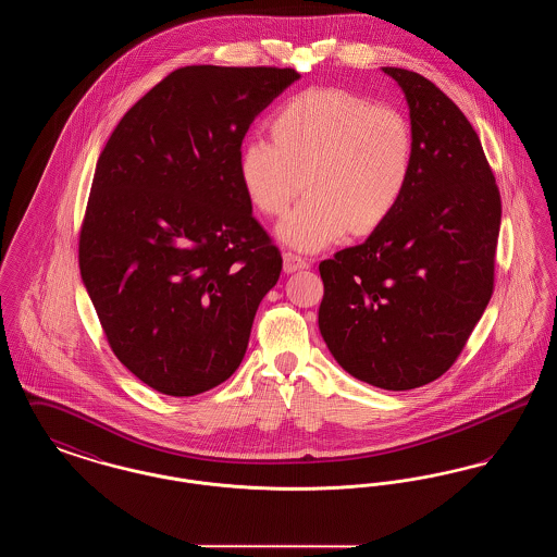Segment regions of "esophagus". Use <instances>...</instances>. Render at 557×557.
I'll list each match as a JSON object with an SVG mask.
<instances>
[{
	"label": "esophagus",
	"mask_w": 557,
	"mask_h": 557,
	"mask_svg": "<svg viewBox=\"0 0 557 557\" xmlns=\"http://www.w3.org/2000/svg\"><path fill=\"white\" fill-rule=\"evenodd\" d=\"M311 265L307 259H302L300 255H294V252H284V271L286 273H294V271H300V269H307Z\"/></svg>",
	"instance_id": "obj_1"
}]
</instances>
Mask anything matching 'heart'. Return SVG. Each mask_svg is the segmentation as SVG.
Here are the masks:
<instances>
[{
	"instance_id": "b5f03b06",
	"label": "heart",
	"mask_w": 557,
	"mask_h": 557,
	"mask_svg": "<svg viewBox=\"0 0 557 557\" xmlns=\"http://www.w3.org/2000/svg\"><path fill=\"white\" fill-rule=\"evenodd\" d=\"M273 141L252 137L239 154V182L250 205L282 216L302 186L309 194L280 223L292 248L319 250L352 230L388 221L413 169V133L397 108L371 104L346 89H309L271 119Z\"/></svg>"
}]
</instances>
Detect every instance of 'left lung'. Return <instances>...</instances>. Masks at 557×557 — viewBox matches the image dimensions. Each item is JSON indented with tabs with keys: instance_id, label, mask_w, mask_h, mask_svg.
<instances>
[{
	"instance_id": "obj_1",
	"label": "left lung",
	"mask_w": 557,
	"mask_h": 557,
	"mask_svg": "<svg viewBox=\"0 0 557 557\" xmlns=\"http://www.w3.org/2000/svg\"><path fill=\"white\" fill-rule=\"evenodd\" d=\"M382 71L409 107L413 169L388 221L319 263V332L357 380L411 391L449 370L491 300L502 196L453 100L413 71Z\"/></svg>"
}]
</instances>
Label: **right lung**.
Wrapping results in <instances>:
<instances>
[{
    "label": "right lung",
    "mask_w": 557,
    "mask_h": 557,
    "mask_svg": "<svg viewBox=\"0 0 557 557\" xmlns=\"http://www.w3.org/2000/svg\"><path fill=\"white\" fill-rule=\"evenodd\" d=\"M296 79L275 66L177 69L129 108L98 159L81 277L116 359L162 395L194 397L238 370L280 280L239 148Z\"/></svg>",
    "instance_id": "right-lung-1"
}]
</instances>
